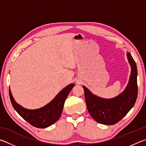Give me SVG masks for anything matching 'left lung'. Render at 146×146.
Segmentation results:
<instances>
[{
    "instance_id": "1",
    "label": "left lung",
    "mask_w": 146,
    "mask_h": 146,
    "mask_svg": "<svg viewBox=\"0 0 146 146\" xmlns=\"http://www.w3.org/2000/svg\"><path fill=\"white\" fill-rule=\"evenodd\" d=\"M127 57L131 65V75L125 90L111 99H104L94 95L83 86L87 110L93 119L99 123L113 125L126 115L133 107L138 95L137 65L131 54Z\"/></svg>"
}]
</instances>
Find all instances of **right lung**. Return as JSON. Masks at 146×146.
Returning a JSON list of instances; mask_svg holds the SVG:
<instances>
[{"label":"right lung","mask_w":146,"mask_h":146,"mask_svg":"<svg viewBox=\"0 0 146 146\" xmlns=\"http://www.w3.org/2000/svg\"><path fill=\"white\" fill-rule=\"evenodd\" d=\"M74 84L71 83L60 91L54 99L47 105L36 110H28L18 104L9 90V98L14 109L23 119L38 128H45L58 121L62 113L66 98Z\"/></svg>","instance_id":"right-lung-1"}]
</instances>
